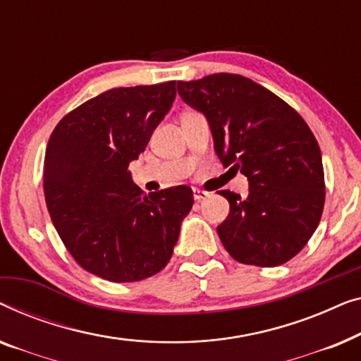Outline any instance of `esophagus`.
Here are the masks:
<instances>
[{"label": "esophagus", "mask_w": 361, "mask_h": 361, "mask_svg": "<svg viewBox=\"0 0 361 361\" xmlns=\"http://www.w3.org/2000/svg\"><path fill=\"white\" fill-rule=\"evenodd\" d=\"M192 192H195V200L196 201H202V200H206L207 196H209V192L204 191V190H197V188H195Z\"/></svg>", "instance_id": "obj_1"}]
</instances>
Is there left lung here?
<instances>
[{
  "label": "left lung",
  "mask_w": 361,
  "mask_h": 361,
  "mask_svg": "<svg viewBox=\"0 0 361 361\" xmlns=\"http://www.w3.org/2000/svg\"><path fill=\"white\" fill-rule=\"evenodd\" d=\"M176 88L186 104L206 116L222 164L250 185L247 197L219 191L231 204L217 226L222 245L245 265L291 260L317 229L326 201L321 149L306 121L242 75H207L178 81Z\"/></svg>",
  "instance_id": "8db88e82"
}]
</instances>
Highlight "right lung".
Listing matches in <instances>:
<instances>
[{
  "instance_id": "1",
  "label": "right lung",
  "mask_w": 361,
  "mask_h": 361,
  "mask_svg": "<svg viewBox=\"0 0 361 361\" xmlns=\"http://www.w3.org/2000/svg\"><path fill=\"white\" fill-rule=\"evenodd\" d=\"M175 85L104 91L63 116L49 139V214L75 262L108 281H140L164 270L191 211V188L147 196L128 170L170 111Z\"/></svg>"
}]
</instances>
